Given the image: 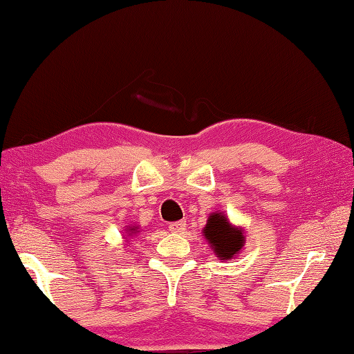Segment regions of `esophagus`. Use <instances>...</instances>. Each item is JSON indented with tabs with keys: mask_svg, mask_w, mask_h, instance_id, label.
I'll return each mask as SVG.
<instances>
[{
	"mask_svg": "<svg viewBox=\"0 0 354 354\" xmlns=\"http://www.w3.org/2000/svg\"><path fill=\"white\" fill-rule=\"evenodd\" d=\"M185 227H187V223H185L183 220L169 223V231L174 232V234H182L185 231Z\"/></svg>",
	"mask_w": 354,
	"mask_h": 354,
	"instance_id": "1",
	"label": "esophagus"
}]
</instances>
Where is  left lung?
<instances>
[{
  "instance_id": "left-lung-1",
  "label": "left lung",
  "mask_w": 354,
  "mask_h": 354,
  "mask_svg": "<svg viewBox=\"0 0 354 354\" xmlns=\"http://www.w3.org/2000/svg\"><path fill=\"white\" fill-rule=\"evenodd\" d=\"M203 236L215 257L221 261L236 258L245 245V230L232 225L223 212H214L209 215Z\"/></svg>"
}]
</instances>
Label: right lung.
I'll return each instance as SVG.
<instances>
[{
  "label": "right lung",
  "mask_w": 354,
  "mask_h": 354,
  "mask_svg": "<svg viewBox=\"0 0 354 354\" xmlns=\"http://www.w3.org/2000/svg\"><path fill=\"white\" fill-rule=\"evenodd\" d=\"M124 231H127V237H128V241H129V239H131V237L138 236V234H139V227H138V226H128Z\"/></svg>",
  "instance_id": "add662e5"
}]
</instances>
